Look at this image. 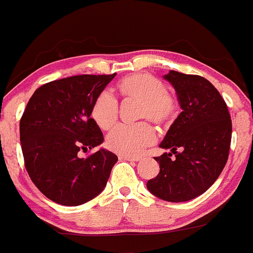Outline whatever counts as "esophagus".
Returning <instances> with one entry per match:
<instances>
[{"mask_svg":"<svg viewBox=\"0 0 253 253\" xmlns=\"http://www.w3.org/2000/svg\"><path fill=\"white\" fill-rule=\"evenodd\" d=\"M119 160L131 161V162H137V161H140V157H137V156H124V155H121V156H119Z\"/></svg>","mask_w":253,"mask_h":253,"instance_id":"obj_1","label":"esophagus"}]
</instances>
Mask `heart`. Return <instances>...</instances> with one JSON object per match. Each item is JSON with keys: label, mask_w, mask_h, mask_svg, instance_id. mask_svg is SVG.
Wrapping results in <instances>:
<instances>
[{"label": "heart", "mask_w": 253, "mask_h": 253, "mask_svg": "<svg viewBox=\"0 0 253 253\" xmlns=\"http://www.w3.org/2000/svg\"><path fill=\"white\" fill-rule=\"evenodd\" d=\"M117 90L124 100H137L136 119H148L157 126L171 123L178 113V103L166 90L157 77L148 73H136L119 80ZM91 116L98 126L111 129L118 121L119 105L108 91H102L93 101ZM156 131L147 121L131 126H119L107 137V146L113 152L124 156L139 155L152 145Z\"/></svg>", "instance_id": "heart-1"}]
</instances>
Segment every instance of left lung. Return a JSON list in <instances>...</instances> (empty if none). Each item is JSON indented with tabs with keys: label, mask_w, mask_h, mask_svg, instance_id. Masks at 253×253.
I'll list each match as a JSON object with an SVG mask.
<instances>
[{
	"label": "left lung",
	"mask_w": 253,
	"mask_h": 253,
	"mask_svg": "<svg viewBox=\"0 0 253 253\" xmlns=\"http://www.w3.org/2000/svg\"><path fill=\"white\" fill-rule=\"evenodd\" d=\"M178 93L183 111L169 127L155 160L160 173L147 181L158 199L184 202L207 191L218 179L229 157L231 119L224 98L201 75L169 70L165 75Z\"/></svg>",
	"instance_id": "left-lung-1"
}]
</instances>
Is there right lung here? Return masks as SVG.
Listing matches in <instances>:
<instances>
[{"mask_svg": "<svg viewBox=\"0 0 253 253\" xmlns=\"http://www.w3.org/2000/svg\"><path fill=\"white\" fill-rule=\"evenodd\" d=\"M116 77L74 75L40 86L20 118L24 166L35 186L53 202L79 206L97 196L118 161L106 150L80 157L103 142L91 118L93 101Z\"/></svg>", "mask_w": 253, "mask_h": 253, "instance_id": "obj_1", "label": "right lung"}]
</instances>
